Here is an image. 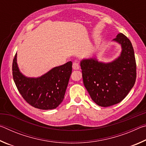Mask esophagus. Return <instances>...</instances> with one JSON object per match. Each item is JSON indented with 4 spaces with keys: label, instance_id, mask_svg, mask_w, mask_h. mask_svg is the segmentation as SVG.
Masks as SVG:
<instances>
[{
    "label": "esophagus",
    "instance_id": "obj_1",
    "mask_svg": "<svg viewBox=\"0 0 146 146\" xmlns=\"http://www.w3.org/2000/svg\"><path fill=\"white\" fill-rule=\"evenodd\" d=\"M72 67H73V69L74 70H79V68H80V66H79L78 63L76 62H75L73 63Z\"/></svg>",
    "mask_w": 146,
    "mask_h": 146
}]
</instances>
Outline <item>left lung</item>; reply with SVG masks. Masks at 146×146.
<instances>
[{"label": "left lung", "mask_w": 146, "mask_h": 146, "mask_svg": "<svg viewBox=\"0 0 146 146\" xmlns=\"http://www.w3.org/2000/svg\"><path fill=\"white\" fill-rule=\"evenodd\" d=\"M113 41L122 48L114 60L103 62L93 56L80 61L85 88L93 102L102 107L120 102L133 87L137 77L134 49L129 38L120 33Z\"/></svg>", "instance_id": "1"}]
</instances>
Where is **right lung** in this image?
Segmentation results:
<instances>
[{
	"label": "right lung",
	"instance_id": "1",
	"mask_svg": "<svg viewBox=\"0 0 146 146\" xmlns=\"http://www.w3.org/2000/svg\"><path fill=\"white\" fill-rule=\"evenodd\" d=\"M16 53L13 61V78L19 93L29 104L43 110H53L62 102L72 72L71 61L53 68L39 77H28L21 72Z\"/></svg>",
	"mask_w": 146,
	"mask_h": 146
}]
</instances>
